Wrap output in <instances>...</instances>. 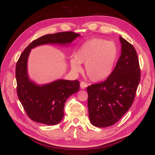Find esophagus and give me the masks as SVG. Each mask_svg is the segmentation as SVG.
<instances>
[{
    "instance_id": "1",
    "label": "esophagus",
    "mask_w": 155,
    "mask_h": 155,
    "mask_svg": "<svg viewBox=\"0 0 155 155\" xmlns=\"http://www.w3.org/2000/svg\"><path fill=\"white\" fill-rule=\"evenodd\" d=\"M80 86H81V89H84V88H86L87 86H88V84H87L86 83H85L84 82H81V84H80Z\"/></svg>"
}]
</instances>
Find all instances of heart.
<instances>
[{
	"mask_svg": "<svg viewBox=\"0 0 155 155\" xmlns=\"http://www.w3.org/2000/svg\"><path fill=\"white\" fill-rule=\"evenodd\" d=\"M118 55V46L114 42L94 38L86 41L70 59L74 72L81 71V63H84L86 74L91 81H104L112 73Z\"/></svg>",
	"mask_w": 155,
	"mask_h": 155,
	"instance_id": "heart-1",
	"label": "heart"
}]
</instances>
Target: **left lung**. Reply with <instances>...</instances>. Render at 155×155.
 <instances>
[{"mask_svg":"<svg viewBox=\"0 0 155 155\" xmlns=\"http://www.w3.org/2000/svg\"><path fill=\"white\" fill-rule=\"evenodd\" d=\"M121 54L106 80L88 86L90 121L104 128L117 122L132 106L139 83L140 69L136 51L122 37Z\"/></svg>","mask_w":155,"mask_h":155,"instance_id":"1","label":"left lung"}]
</instances>
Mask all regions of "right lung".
<instances>
[{
  "mask_svg": "<svg viewBox=\"0 0 155 155\" xmlns=\"http://www.w3.org/2000/svg\"><path fill=\"white\" fill-rule=\"evenodd\" d=\"M80 36L72 31L44 35L31 42L19 57L15 67L18 96L27 115L33 121L46 125L58 124L64 116L65 103L79 90L80 82L77 80L58 79L38 84L31 80L27 70L31 50L45 45L68 46Z\"/></svg>",
  "mask_w": 155,
  "mask_h": 155,
  "instance_id": "obj_1",
  "label": "right lung"
}]
</instances>
